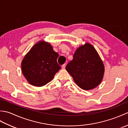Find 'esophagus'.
<instances>
[{"instance_id": "obj_1", "label": "esophagus", "mask_w": 128, "mask_h": 128, "mask_svg": "<svg viewBox=\"0 0 128 128\" xmlns=\"http://www.w3.org/2000/svg\"><path fill=\"white\" fill-rule=\"evenodd\" d=\"M66 64H63V65H62V69H64L65 68H66Z\"/></svg>"}]
</instances>
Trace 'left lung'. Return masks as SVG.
<instances>
[{"label":"left lung","mask_w":128,"mask_h":128,"mask_svg":"<svg viewBox=\"0 0 128 128\" xmlns=\"http://www.w3.org/2000/svg\"><path fill=\"white\" fill-rule=\"evenodd\" d=\"M66 70L81 88L90 90L101 82L104 66L94 46L86 43L76 50Z\"/></svg>","instance_id":"obj_1"}]
</instances>
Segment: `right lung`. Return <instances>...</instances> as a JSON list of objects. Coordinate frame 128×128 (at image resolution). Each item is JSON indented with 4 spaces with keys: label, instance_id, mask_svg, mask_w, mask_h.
I'll use <instances>...</instances> for the list:
<instances>
[{
    "label": "right lung",
    "instance_id": "add662e5",
    "mask_svg": "<svg viewBox=\"0 0 128 128\" xmlns=\"http://www.w3.org/2000/svg\"><path fill=\"white\" fill-rule=\"evenodd\" d=\"M58 56L59 54L54 51L50 43L37 42L21 62L24 76L32 85L40 87L46 85L61 68L57 62Z\"/></svg>",
    "mask_w": 128,
    "mask_h": 128
}]
</instances>
